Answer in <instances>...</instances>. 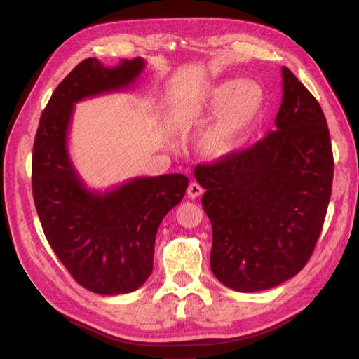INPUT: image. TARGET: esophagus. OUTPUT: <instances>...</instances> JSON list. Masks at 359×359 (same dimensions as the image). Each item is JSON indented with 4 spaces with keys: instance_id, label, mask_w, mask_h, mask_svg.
Masks as SVG:
<instances>
[{
    "instance_id": "1",
    "label": "esophagus",
    "mask_w": 359,
    "mask_h": 359,
    "mask_svg": "<svg viewBox=\"0 0 359 359\" xmlns=\"http://www.w3.org/2000/svg\"><path fill=\"white\" fill-rule=\"evenodd\" d=\"M203 191H204L203 187L196 184V182H191V184L188 185V188H187V194H188V198H190V199L199 198L203 194Z\"/></svg>"
}]
</instances>
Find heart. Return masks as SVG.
Masks as SVG:
<instances>
[{
  "instance_id": "heart-1",
  "label": "heart",
  "mask_w": 359,
  "mask_h": 359,
  "mask_svg": "<svg viewBox=\"0 0 359 359\" xmlns=\"http://www.w3.org/2000/svg\"><path fill=\"white\" fill-rule=\"evenodd\" d=\"M263 102V88L257 82L226 79L209 88L198 109L180 114L177 126L185 133L217 115L203 133L201 149L214 160L226 158L245 144L259 117Z\"/></svg>"
}]
</instances>
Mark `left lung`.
I'll list each match as a JSON object with an SVG mask.
<instances>
[{
  "instance_id": "obj_1",
  "label": "left lung",
  "mask_w": 359,
  "mask_h": 359,
  "mask_svg": "<svg viewBox=\"0 0 359 359\" xmlns=\"http://www.w3.org/2000/svg\"><path fill=\"white\" fill-rule=\"evenodd\" d=\"M276 131L245 150L198 165L212 224L210 269L228 288H274L312 257L331 198L334 160L325 114L282 68Z\"/></svg>"
}]
</instances>
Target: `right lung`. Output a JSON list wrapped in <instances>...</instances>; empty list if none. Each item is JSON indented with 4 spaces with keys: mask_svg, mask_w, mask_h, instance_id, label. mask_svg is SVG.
<instances>
[{
    "mask_svg": "<svg viewBox=\"0 0 359 359\" xmlns=\"http://www.w3.org/2000/svg\"><path fill=\"white\" fill-rule=\"evenodd\" d=\"M144 68L142 58L114 68L83 60L52 93L34 137L32 185L42 229L72 278L98 294L131 293L147 280L158 226L188 187L184 174H165L101 193L88 190L72 166L68 131L76 102L126 90Z\"/></svg>",
    "mask_w": 359,
    "mask_h": 359,
    "instance_id": "1",
    "label": "right lung"
}]
</instances>
